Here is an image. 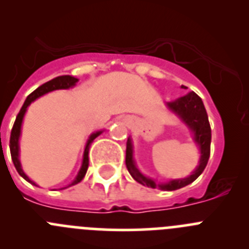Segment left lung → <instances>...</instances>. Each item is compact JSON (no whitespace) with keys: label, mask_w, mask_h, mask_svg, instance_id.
Returning a JSON list of instances; mask_svg holds the SVG:
<instances>
[{"label":"left lung","mask_w":249,"mask_h":249,"mask_svg":"<svg viewBox=\"0 0 249 249\" xmlns=\"http://www.w3.org/2000/svg\"><path fill=\"white\" fill-rule=\"evenodd\" d=\"M184 86H182V88ZM167 108L177 115L183 123L192 131L193 140L199 147L200 159L199 164L194 169L190 176L179 179H171L166 183H156L152 178L146 177L145 174L140 172L134 160V146H132L131 138L127 139L126 142V157L125 163L131 177L140 184L148 188H159L161 190H177L185 185L194 182L196 178L203 173L208 164L209 157H210V143H211V129L209 124V118L206 114L205 107L200 97L195 92H189L185 96L176 99V101L167 102Z\"/></svg>","instance_id":"1"}]
</instances>
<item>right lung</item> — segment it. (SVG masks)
<instances>
[{"instance_id":"1","label":"right lung","mask_w":249,"mask_h":249,"mask_svg":"<svg viewBox=\"0 0 249 249\" xmlns=\"http://www.w3.org/2000/svg\"><path fill=\"white\" fill-rule=\"evenodd\" d=\"M77 82H78V78L73 77V76L65 75V76H59V77H55V78H53L51 81H49V82L44 83V85H41L40 87L36 88L34 92L30 93L29 96L27 97L24 104H23V107L20 108L19 113H18L17 118H16V122H15V124H13V127H12V131H11V139H9V150H11V156H12L13 164H15L16 169H17V172L19 173L20 177H23L25 180H27V182L32 183L33 185H36V184L32 179H29V177H28L27 174L24 173V171L22 169V164H20V161H19V138H20V130H22V123H23V119H24L25 111H27L28 107L32 104V102H34L36 98H39V97L44 96V94H46V93L53 92V90H56V89H69V88L75 87L76 83ZM102 132L103 131H102V130H99V131H96V132H93V134H90V136L88 138V140H87V143H86L85 152H83L82 166H81L80 171H78V173H77V176H76L75 179L72 180L71 184H69L67 187H65V188H69V187H71V185L77 184V183H80L81 180L83 179V177L86 176V172H87V169H88V150H89V145L93 142V140H94L97 136L101 135ZM36 187H38V185H36ZM65 188H62V189H65Z\"/></svg>"}]
</instances>
